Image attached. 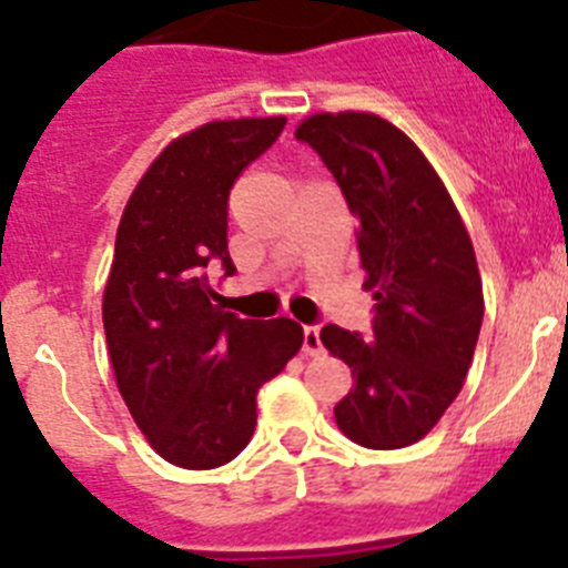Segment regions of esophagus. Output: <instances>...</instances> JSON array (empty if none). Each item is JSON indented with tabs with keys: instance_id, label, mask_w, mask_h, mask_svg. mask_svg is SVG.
Instances as JSON below:
<instances>
[{
	"instance_id": "esophagus-1",
	"label": "esophagus",
	"mask_w": 568,
	"mask_h": 568,
	"mask_svg": "<svg viewBox=\"0 0 568 568\" xmlns=\"http://www.w3.org/2000/svg\"><path fill=\"white\" fill-rule=\"evenodd\" d=\"M304 355H321L318 327H304Z\"/></svg>"
}]
</instances>
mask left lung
Listing matches in <instances>:
<instances>
[{
  "mask_svg": "<svg viewBox=\"0 0 568 568\" xmlns=\"http://www.w3.org/2000/svg\"><path fill=\"white\" fill-rule=\"evenodd\" d=\"M295 139L324 159L358 219L364 290L378 301L373 338L321 329L355 378L335 424L366 449H400L444 418L469 373L484 321L475 247L440 175L386 119L313 113Z\"/></svg>",
  "mask_w": 568,
  "mask_h": 568,
  "instance_id": "8db88e82",
  "label": "left lung"
}]
</instances>
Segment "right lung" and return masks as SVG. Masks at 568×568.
Instances as JSON below:
<instances>
[{"label":"right lung","mask_w":568,"mask_h":568,"mask_svg":"<svg viewBox=\"0 0 568 568\" xmlns=\"http://www.w3.org/2000/svg\"><path fill=\"white\" fill-rule=\"evenodd\" d=\"M287 119H222L155 155L124 204L102 298L115 386L148 444L184 469H215L250 444L255 395L304 344L293 318L227 313L210 264L233 275L227 199Z\"/></svg>","instance_id":"obj_1"}]
</instances>
